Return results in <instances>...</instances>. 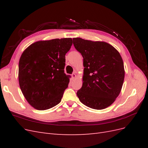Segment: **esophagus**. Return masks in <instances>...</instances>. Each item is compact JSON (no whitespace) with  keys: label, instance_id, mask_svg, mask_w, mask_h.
Here are the masks:
<instances>
[{"label":"esophagus","instance_id":"esophagus-1","mask_svg":"<svg viewBox=\"0 0 148 148\" xmlns=\"http://www.w3.org/2000/svg\"><path fill=\"white\" fill-rule=\"evenodd\" d=\"M75 78H76V74L75 73H72V75H71V79H74Z\"/></svg>","mask_w":148,"mask_h":148}]
</instances>
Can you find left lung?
Wrapping results in <instances>:
<instances>
[{
  "label": "left lung",
  "mask_w": 148,
  "mask_h": 148,
  "mask_svg": "<svg viewBox=\"0 0 148 148\" xmlns=\"http://www.w3.org/2000/svg\"><path fill=\"white\" fill-rule=\"evenodd\" d=\"M73 42L83 57L84 67L78 97L90 108H107L113 104L123 86L125 69L122 57L114 47L104 41L76 38Z\"/></svg>",
  "instance_id": "obj_1"
}]
</instances>
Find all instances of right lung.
Masks as SVG:
<instances>
[{
	"mask_svg": "<svg viewBox=\"0 0 148 148\" xmlns=\"http://www.w3.org/2000/svg\"><path fill=\"white\" fill-rule=\"evenodd\" d=\"M72 39H53L31 44L19 60L18 82L26 100L34 109L44 110L61 101L70 76L64 73L65 54Z\"/></svg>",
	"mask_w": 148,
	"mask_h": 148,
	"instance_id": "1",
	"label": "right lung"
}]
</instances>
